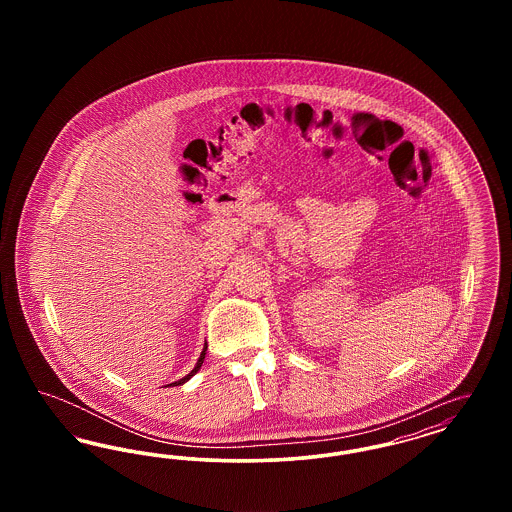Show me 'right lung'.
Masks as SVG:
<instances>
[{"instance_id":"1","label":"right lung","mask_w":512,"mask_h":512,"mask_svg":"<svg viewBox=\"0 0 512 512\" xmlns=\"http://www.w3.org/2000/svg\"><path fill=\"white\" fill-rule=\"evenodd\" d=\"M205 351H207V343H205V347H203V351H201V355H199V359H197V363H195L194 370L188 374V376H184L182 380H178V382H174V384H184V382H188L192 376H194L195 372L201 368L203 365V359H205ZM174 384H169V386H174Z\"/></svg>"}]
</instances>
